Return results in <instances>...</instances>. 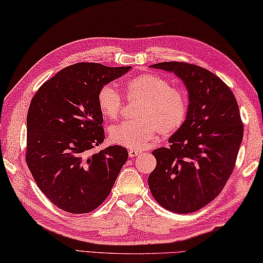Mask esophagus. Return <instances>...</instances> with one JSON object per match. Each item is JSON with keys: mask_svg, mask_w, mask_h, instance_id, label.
Here are the masks:
<instances>
[{"mask_svg": "<svg viewBox=\"0 0 263 263\" xmlns=\"http://www.w3.org/2000/svg\"><path fill=\"white\" fill-rule=\"evenodd\" d=\"M141 153H142V152L138 151V150H129V151H128V156H129L130 158H134V157L140 156Z\"/></svg>", "mask_w": 263, "mask_h": 263, "instance_id": "obj_1", "label": "esophagus"}]
</instances>
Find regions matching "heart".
I'll use <instances>...</instances> for the list:
<instances>
[{
    "instance_id": "obj_1",
    "label": "heart",
    "mask_w": 263,
    "mask_h": 263,
    "mask_svg": "<svg viewBox=\"0 0 263 263\" xmlns=\"http://www.w3.org/2000/svg\"><path fill=\"white\" fill-rule=\"evenodd\" d=\"M129 102H141L135 118L113 126L110 138L113 143L128 148H143L161 134L170 136L183 126L187 116V97L184 91L173 88L171 82L156 74H142L130 79L126 85ZM102 115L117 120L122 110V96L112 85L101 88L97 96Z\"/></svg>"
}]
</instances>
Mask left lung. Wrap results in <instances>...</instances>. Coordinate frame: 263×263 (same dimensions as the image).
Returning a JSON list of instances; mask_svg holds the SVG:
<instances>
[{
    "mask_svg": "<svg viewBox=\"0 0 263 263\" xmlns=\"http://www.w3.org/2000/svg\"><path fill=\"white\" fill-rule=\"evenodd\" d=\"M150 67L175 73L189 93L186 120L156 148L157 166L148 187L158 204L177 214L202 209L229 180L242 141L239 107L231 89L204 67L163 62Z\"/></svg>",
    "mask_w": 263,
    "mask_h": 263,
    "instance_id": "left-lung-1",
    "label": "left lung"
}]
</instances>
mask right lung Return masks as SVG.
<instances>
[{"label": "right lung", "instance_id": "obj_1", "mask_svg": "<svg viewBox=\"0 0 263 263\" xmlns=\"http://www.w3.org/2000/svg\"><path fill=\"white\" fill-rule=\"evenodd\" d=\"M130 66L77 63L39 88L27 113L26 162L44 196L73 214L96 210L128 159L120 145L91 155L105 138L97 96Z\"/></svg>", "mask_w": 263, "mask_h": 263}]
</instances>
